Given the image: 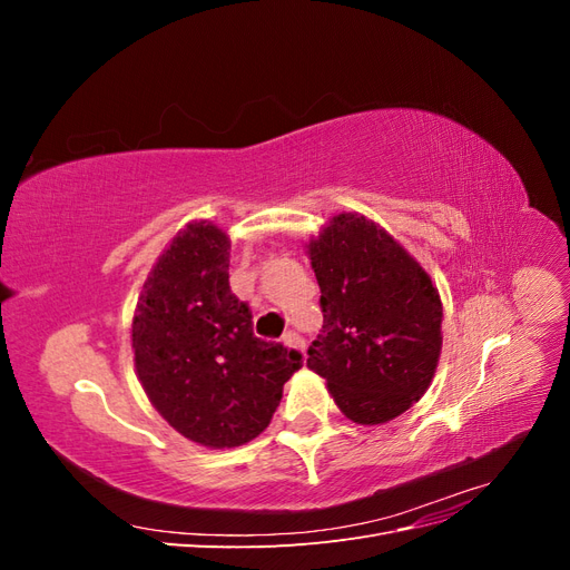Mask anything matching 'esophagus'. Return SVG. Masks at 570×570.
<instances>
[{
  "label": "esophagus",
  "mask_w": 570,
  "mask_h": 570,
  "mask_svg": "<svg viewBox=\"0 0 570 570\" xmlns=\"http://www.w3.org/2000/svg\"><path fill=\"white\" fill-rule=\"evenodd\" d=\"M283 344H285V347H289V350L304 352V340H302L295 331H289V333H285V335H283Z\"/></svg>",
  "instance_id": "34e87169"
}]
</instances>
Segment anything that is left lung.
<instances>
[{"label": "left lung", "instance_id": "obj_1", "mask_svg": "<svg viewBox=\"0 0 570 570\" xmlns=\"http://www.w3.org/2000/svg\"><path fill=\"white\" fill-rule=\"evenodd\" d=\"M321 287L323 331L306 366L350 421L381 425L416 404L442 352V302L423 266L356 212L306 245Z\"/></svg>", "mask_w": 570, "mask_h": 570}]
</instances>
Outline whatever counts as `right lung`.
Segmentation results:
<instances>
[{
  "mask_svg": "<svg viewBox=\"0 0 570 570\" xmlns=\"http://www.w3.org/2000/svg\"><path fill=\"white\" fill-rule=\"evenodd\" d=\"M230 237L193 220L170 239L132 316L135 371L168 425L209 450H230L268 428L302 354L258 340L228 283Z\"/></svg>",
  "mask_w": 570,
  "mask_h": 570,
  "instance_id": "right-lung-1",
  "label": "right lung"
}]
</instances>
